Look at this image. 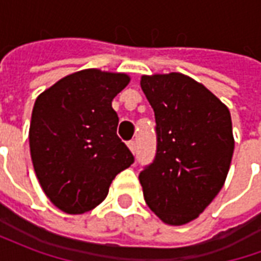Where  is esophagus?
Listing matches in <instances>:
<instances>
[{
  "instance_id": "1",
  "label": "esophagus",
  "mask_w": 261,
  "mask_h": 261,
  "mask_svg": "<svg viewBox=\"0 0 261 261\" xmlns=\"http://www.w3.org/2000/svg\"><path fill=\"white\" fill-rule=\"evenodd\" d=\"M127 147H128V149H130V151L133 153L136 152V142H134V141H128V142H127Z\"/></svg>"
}]
</instances>
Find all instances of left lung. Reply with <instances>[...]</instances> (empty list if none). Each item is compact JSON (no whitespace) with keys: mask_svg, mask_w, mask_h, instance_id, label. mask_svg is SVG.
<instances>
[{"mask_svg":"<svg viewBox=\"0 0 261 261\" xmlns=\"http://www.w3.org/2000/svg\"><path fill=\"white\" fill-rule=\"evenodd\" d=\"M155 112L158 147L140 173L148 207L173 226L196 219L224 186L233 155L229 109L180 72L142 75Z\"/></svg>","mask_w":261,"mask_h":261,"instance_id":"1","label":"left lung"}]
</instances>
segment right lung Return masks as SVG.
Returning <instances> with one entry per match:
<instances>
[{"instance_id":"obj_1","label":"right lung","mask_w":261,"mask_h":261,"mask_svg":"<svg viewBox=\"0 0 261 261\" xmlns=\"http://www.w3.org/2000/svg\"><path fill=\"white\" fill-rule=\"evenodd\" d=\"M130 76L97 68L76 71L37 96L29 127L32 164L44 194L63 213L91 211L134 156L117 137L114 96Z\"/></svg>"}]
</instances>
